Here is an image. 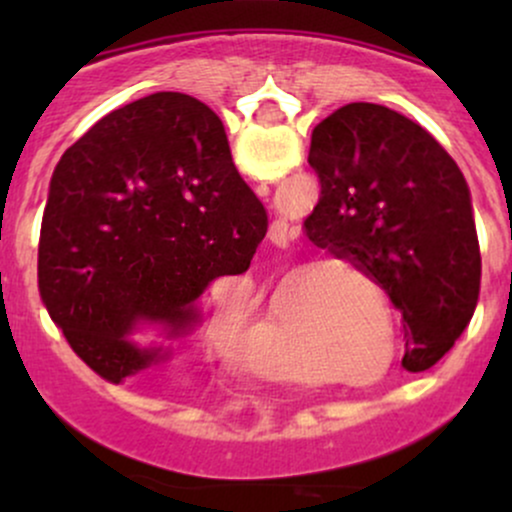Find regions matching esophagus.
<instances>
[{
  "label": "esophagus",
  "instance_id": "1",
  "mask_svg": "<svg viewBox=\"0 0 512 512\" xmlns=\"http://www.w3.org/2000/svg\"><path fill=\"white\" fill-rule=\"evenodd\" d=\"M260 192L267 195V185H260ZM286 236H289V223L284 219L274 221L272 228H269V240H272V243H281V240H286Z\"/></svg>",
  "mask_w": 512,
  "mask_h": 512
}]
</instances>
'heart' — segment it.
I'll use <instances>...</instances> for the list:
<instances>
[{
	"instance_id": "obj_1",
	"label": "heart",
	"mask_w": 512,
	"mask_h": 512,
	"mask_svg": "<svg viewBox=\"0 0 512 512\" xmlns=\"http://www.w3.org/2000/svg\"><path fill=\"white\" fill-rule=\"evenodd\" d=\"M366 327H368L366 322L354 320V325H351L349 332L356 337L354 342L366 344V354L375 356V354H378V339L370 337ZM387 344H390V361H387V368H390L392 366V349H395V334H390V337H387ZM250 368L257 370V373H267V375H274L276 373V366H274L272 361H269L267 354H262V351H255V354L250 356Z\"/></svg>"
}]
</instances>
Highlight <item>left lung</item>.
<instances>
[{
    "mask_svg": "<svg viewBox=\"0 0 512 512\" xmlns=\"http://www.w3.org/2000/svg\"><path fill=\"white\" fill-rule=\"evenodd\" d=\"M308 163L320 178L308 238L387 293L402 315V366H436L479 303L481 252L462 170L424 127L375 103L325 117Z\"/></svg>",
    "mask_w": 512,
    "mask_h": 512,
    "instance_id": "8db88e82",
    "label": "left lung"
}]
</instances>
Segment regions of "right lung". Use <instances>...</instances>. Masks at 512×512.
I'll return each mask as SVG.
<instances>
[{"label":"right lung","instance_id":"add662e5","mask_svg":"<svg viewBox=\"0 0 512 512\" xmlns=\"http://www.w3.org/2000/svg\"><path fill=\"white\" fill-rule=\"evenodd\" d=\"M267 233L211 108L161 91L117 108L69 146L38 243L40 301L108 383L163 361L127 334L139 320L185 334L216 276L248 272Z\"/></svg>","mask_w":512,"mask_h":512}]
</instances>
